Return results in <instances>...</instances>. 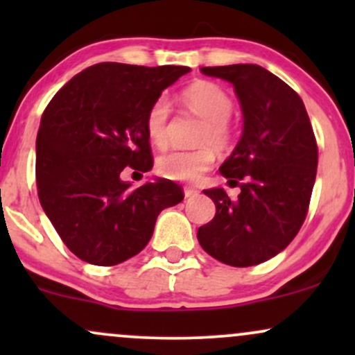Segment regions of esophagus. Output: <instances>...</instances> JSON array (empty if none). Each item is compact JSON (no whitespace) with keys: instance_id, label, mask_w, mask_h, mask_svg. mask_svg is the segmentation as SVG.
I'll return each mask as SVG.
<instances>
[{"instance_id":"1","label":"esophagus","mask_w":355,"mask_h":355,"mask_svg":"<svg viewBox=\"0 0 355 355\" xmlns=\"http://www.w3.org/2000/svg\"><path fill=\"white\" fill-rule=\"evenodd\" d=\"M183 193H185V198H193V197H197V195H198V190L185 189V190H183Z\"/></svg>"}]
</instances>
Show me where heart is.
I'll use <instances>...</instances> for the list:
<instances>
[{
  "label": "heart",
  "mask_w": 355,
  "mask_h": 355,
  "mask_svg": "<svg viewBox=\"0 0 355 355\" xmlns=\"http://www.w3.org/2000/svg\"><path fill=\"white\" fill-rule=\"evenodd\" d=\"M182 98L189 108L205 120L198 135L197 150H172L157 160V172L162 177L177 182H197L214 165L215 155L209 145L223 148L230 144L232 130L229 118L234 112V101L218 85L210 81H197L183 89ZM170 101L166 96H158L150 105L145 116V130L150 141L158 148L168 144Z\"/></svg>",
  "instance_id": "1"
}]
</instances>
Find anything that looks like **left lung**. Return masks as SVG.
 <instances>
[{"instance_id": "8db88e82", "label": "left lung", "mask_w": 355, "mask_h": 355, "mask_svg": "<svg viewBox=\"0 0 355 355\" xmlns=\"http://www.w3.org/2000/svg\"><path fill=\"white\" fill-rule=\"evenodd\" d=\"M200 71L234 85L243 130L220 166L229 183L240 187L239 197L230 200L223 189L203 190L217 211L197 239L227 266H257L280 254L302 227L315 183V137L302 98L266 68L229 64Z\"/></svg>"}]
</instances>
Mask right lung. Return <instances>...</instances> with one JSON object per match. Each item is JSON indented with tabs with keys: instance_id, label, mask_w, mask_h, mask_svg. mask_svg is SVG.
<instances>
[{
	"instance_id": "obj_1",
	"label": "right lung",
	"mask_w": 355,
	"mask_h": 355,
	"mask_svg": "<svg viewBox=\"0 0 355 355\" xmlns=\"http://www.w3.org/2000/svg\"><path fill=\"white\" fill-rule=\"evenodd\" d=\"M189 67L98 63L48 103L36 137V185L44 214L78 259L110 267L132 259L153 235L160 211L183 200L177 183L155 178L133 189L130 166H153L145 116Z\"/></svg>"
}]
</instances>
